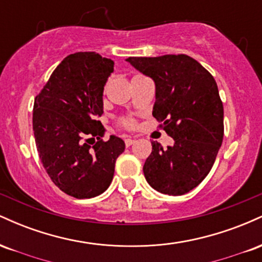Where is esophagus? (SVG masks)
<instances>
[{"instance_id":"obj_1","label":"esophagus","mask_w":262,"mask_h":262,"mask_svg":"<svg viewBox=\"0 0 262 262\" xmlns=\"http://www.w3.org/2000/svg\"><path fill=\"white\" fill-rule=\"evenodd\" d=\"M124 143H125V145H127V146H130L135 143V139H130V138H128V139L124 140Z\"/></svg>"}]
</instances>
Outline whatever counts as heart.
I'll return each mask as SVG.
<instances>
[{
    "label": "heart",
    "instance_id": "b5f03b06",
    "mask_svg": "<svg viewBox=\"0 0 262 262\" xmlns=\"http://www.w3.org/2000/svg\"><path fill=\"white\" fill-rule=\"evenodd\" d=\"M124 124L127 125L128 128H132V127H134V122H133V121H125Z\"/></svg>",
    "mask_w": 262,
    "mask_h": 262
}]
</instances>
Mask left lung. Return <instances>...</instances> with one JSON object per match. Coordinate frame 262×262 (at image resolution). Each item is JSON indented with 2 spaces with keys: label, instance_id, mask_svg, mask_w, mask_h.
Listing matches in <instances>:
<instances>
[{
  "label": "left lung",
  "instance_id": "obj_1",
  "mask_svg": "<svg viewBox=\"0 0 262 262\" xmlns=\"http://www.w3.org/2000/svg\"><path fill=\"white\" fill-rule=\"evenodd\" d=\"M127 61L154 80L152 116L175 140L167 149L152 141L144 176L161 193H187L208 175L223 141L224 111L217 82L197 60L185 54Z\"/></svg>",
  "mask_w": 262,
  "mask_h": 262
}]
</instances>
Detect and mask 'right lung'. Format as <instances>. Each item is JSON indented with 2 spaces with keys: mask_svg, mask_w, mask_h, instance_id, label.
Masks as SVG:
<instances>
[{
  "mask_svg": "<svg viewBox=\"0 0 262 262\" xmlns=\"http://www.w3.org/2000/svg\"><path fill=\"white\" fill-rule=\"evenodd\" d=\"M114 62L95 52L66 56L50 75L33 108L39 158L52 181L69 196L92 198L110 187L124 151L121 138L104 141L103 87Z\"/></svg>",
  "mask_w": 262,
  "mask_h": 262,
  "instance_id": "obj_1",
  "label": "right lung"
}]
</instances>
